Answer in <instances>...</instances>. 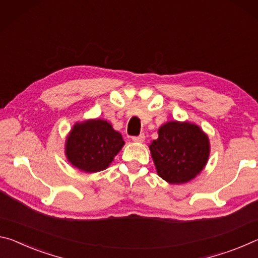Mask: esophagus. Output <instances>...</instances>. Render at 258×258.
Returning a JSON list of instances; mask_svg holds the SVG:
<instances>
[{"label": "esophagus", "mask_w": 258, "mask_h": 258, "mask_svg": "<svg viewBox=\"0 0 258 258\" xmlns=\"http://www.w3.org/2000/svg\"><path fill=\"white\" fill-rule=\"evenodd\" d=\"M133 141L136 142V143H143L145 141V135L144 134H141L139 136L136 137H133Z\"/></svg>", "instance_id": "34e87169"}]
</instances>
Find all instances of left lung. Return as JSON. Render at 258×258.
<instances>
[{
    "label": "left lung",
    "instance_id": "8db88e82",
    "mask_svg": "<svg viewBox=\"0 0 258 258\" xmlns=\"http://www.w3.org/2000/svg\"><path fill=\"white\" fill-rule=\"evenodd\" d=\"M149 145L158 175L169 184H184L204 170L210 154L208 135L188 121H168Z\"/></svg>",
    "mask_w": 258,
    "mask_h": 258
}]
</instances>
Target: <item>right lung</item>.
I'll return each instance as SVG.
<instances>
[{
  "label": "right lung",
  "instance_id": "obj_1",
  "mask_svg": "<svg viewBox=\"0 0 258 258\" xmlns=\"http://www.w3.org/2000/svg\"><path fill=\"white\" fill-rule=\"evenodd\" d=\"M124 145L122 135L103 119L77 122L66 137L65 155L72 166L83 172L106 169Z\"/></svg>",
  "mask_w": 258,
  "mask_h": 258
}]
</instances>
